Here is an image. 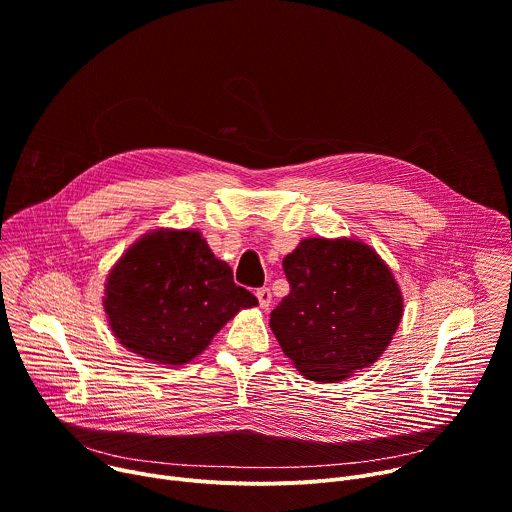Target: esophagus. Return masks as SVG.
I'll use <instances>...</instances> for the list:
<instances>
[{"mask_svg": "<svg viewBox=\"0 0 512 512\" xmlns=\"http://www.w3.org/2000/svg\"><path fill=\"white\" fill-rule=\"evenodd\" d=\"M255 296H257L259 306H261L263 310H267V308L271 306V289H269V287H259V289L255 291Z\"/></svg>", "mask_w": 512, "mask_h": 512, "instance_id": "obj_1", "label": "esophagus"}]
</instances>
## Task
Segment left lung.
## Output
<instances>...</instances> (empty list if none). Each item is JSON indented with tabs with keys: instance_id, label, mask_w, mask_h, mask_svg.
Instances as JSON below:
<instances>
[{
	"instance_id": "obj_1",
	"label": "left lung",
	"mask_w": 512,
	"mask_h": 512,
	"mask_svg": "<svg viewBox=\"0 0 512 512\" xmlns=\"http://www.w3.org/2000/svg\"><path fill=\"white\" fill-rule=\"evenodd\" d=\"M289 294L269 326L296 369L318 383H336L385 352L403 298L385 261L350 239H304L283 259Z\"/></svg>"
}]
</instances>
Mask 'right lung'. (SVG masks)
<instances>
[{
  "label": "right lung",
  "mask_w": 512,
  "mask_h": 512,
  "mask_svg": "<svg viewBox=\"0 0 512 512\" xmlns=\"http://www.w3.org/2000/svg\"><path fill=\"white\" fill-rule=\"evenodd\" d=\"M105 312L119 342L152 362H190L241 308L257 306L198 231H156L111 269Z\"/></svg>",
  "instance_id": "1"
}]
</instances>
